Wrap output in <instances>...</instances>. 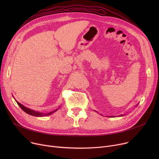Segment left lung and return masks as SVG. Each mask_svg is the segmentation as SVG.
I'll list each match as a JSON object with an SVG mask.
<instances>
[{"instance_id":"left-lung-1","label":"left lung","mask_w":159,"mask_h":159,"mask_svg":"<svg viewBox=\"0 0 159 159\" xmlns=\"http://www.w3.org/2000/svg\"><path fill=\"white\" fill-rule=\"evenodd\" d=\"M121 116H122V115H121Z\"/></svg>"}]
</instances>
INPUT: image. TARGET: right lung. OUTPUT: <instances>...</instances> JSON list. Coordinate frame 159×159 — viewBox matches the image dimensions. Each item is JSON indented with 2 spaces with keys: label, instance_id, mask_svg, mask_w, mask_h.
<instances>
[{
  "label": "right lung",
  "instance_id": "add662e5",
  "mask_svg": "<svg viewBox=\"0 0 159 159\" xmlns=\"http://www.w3.org/2000/svg\"><path fill=\"white\" fill-rule=\"evenodd\" d=\"M16 103L18 104V105L20 107V108H21V109H22L24 111H25L26 113H28V114H29V115H32V116H47V115L52 114L53 113H54L55 111H56L57 110H58V109H57V110H55L53 111L49 112V113H40V112H37V111H34V110H31V109H29V108H28V107H25L24 106H23L22 104H20V103H19V102H17V101H16Z\"/></svg>",
  "mask_w": 159,
  "mask_h": 159
}]
</instances>
